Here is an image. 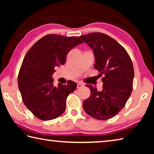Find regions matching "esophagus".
I'll return each mask as SVG.
<instances>
[{"label":"esophagus","mask_w":154,"mask_h":154,"mask_svg":"<svg viewBox=\"0 0 154 154\" xmlns=\"http://www.w3.org/2000/svg\"><path fill=\"white\" fill-rule=\"evenodd\" d=\"M82 86H83L82 83H77V88H82Z\"/></svg>","instance_id":"1"}]
</instances>
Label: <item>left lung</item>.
Returning <instances> with one entry per match:
<instances>
[{
    "label": "left lung",
    "mask_w": 154,
    "mask_h": 154,
    "mask_svg": "<svg viewBox=\"0 0 154 154\" xmlns=\"http://www.w3.org/2000/svg\"><path fill=\"white\" fill-rule=\"evenodd\" d=\"M79 37L92 49L94 69L103 74V90L86 85L90 96L83 103L85 113L99 120L111 119L126 105L132 90L134 68L131 59L123 47L111 36L93 32Z\"/></svg>",
    "instance_id": "1"
}]
</instances>
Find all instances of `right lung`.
<instances>
[{
  "instance_id": "add662e5",
  "label": "right lung",
  "mask_w": 154,
  "mask_h": 154,
  "mask_svg": "<svg viewBox=\"0 0 154 154\" xmlns=\"http://www.w3.org/2000/svg\"><path fill=\"white\" fill-rule=\"evenodd\" d=\"M82 41L77 36L48 35L34 44L24 58L18 75V88L25 106L42 120L58 118L66 109L68 95L77 83L54 85L55 67L64 64L69 52Z\"/></svg>"
}]
</instances>
